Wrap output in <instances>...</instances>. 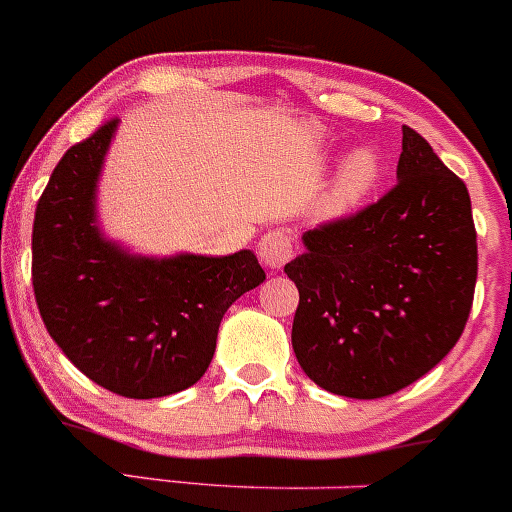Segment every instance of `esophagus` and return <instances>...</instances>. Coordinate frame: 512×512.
Listing matches in <instances>:
<instances>
[{
	"instance_id": "esophagus-1",
	"label": "esophagus",
	"mask_w": 512,
	"mask_h": 512,
	"mask_svg": "<svg viewBox=\"0 0 512 512\" xmlns=\"http://www.w3.org/2000/svg\"><path fill=\"white\" fill-rule=\"evenodd\" d=\"M260 252L262 265L270 267V270H282L294 255V235L287 227H275V230L265 232L257 245Z\"/></svg>"
}]
</instances>
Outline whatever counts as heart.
<instances>
[{"instance_id": "heart-1", "label": "heart", "mask_w": 512, "mask_h": 512, "mask_svg": "<svg viewBox=\"0 0 512 512\" xmlns=\"http://www.w3.org/2000/svg\"><path fill=\"white\" fill-rule=\"evenodd\" d=\"M376 175H379V163L371 151H354L352 156L342 163L339 173L334 175V183L329 188L327 200H324V210L329 215H344L364 198L374 185Z\"/></svg>"}]
</instances>
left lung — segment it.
Here are the masks:
<instances>
[{"label":"left lung","instance_id":"left-lung-1","mask_svg":"<svg viewBox=\"0 0 512 512\" xmlns=\"http://www.w3.org/2000/svg\"><path fill=\"white\" fill-rule=\"evenodd\" d=\"M399 183L304 232L285 272L299 289L292 349L304 374L349 399L421 379L466 329L478 242L466 183L404 126Z\"/></svg>","mask_w":512,"mask_h":512}]
</instances>
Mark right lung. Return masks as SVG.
I'll list each match as a JSON object with an SVG mask.
<instances>
[{"instance_id":"1","label":"right lung","mask_w":512,"mask_h":512,"mask_svg":"<svg viewBox=\"0 0 512 512\" xmlns=\"http://www.w3.org/2000/svg\"><path fill=\"white\" fill-rule=\"evenodd\" d=\"M118 118L76 143L36 203L32 285L71 364L126 399H158L208 371L223 314L265 282L250 250L227 257L126 255L94 225L96 180Z\"/></svg>"}]
</instances>
